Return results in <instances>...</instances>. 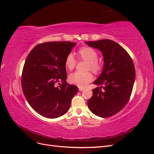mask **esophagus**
<instances>
[{"label":"esophagus","instance_id":"34e87169","mask_svg":"<svg viewBox=\"0 0 154 154\" xmlns=\"http://www.w3.org/2000/svg\"><path fill=\"white\" fill-rule=\"evenodd\" d=\"M84 90H85L84 88H82V87H79V90L80 91H83Z\"/></svg>","mask_w":154,"mask_h":154}]
</instances>
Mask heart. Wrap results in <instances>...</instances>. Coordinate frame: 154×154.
Returning <instances> with one entry per match:
<instances>
[{
    "instance_id": "heart-1",
    "label": "heart",
    "mask_w": 154,
    "mask_h": 154,
    "mask_svg": "<svg viewBox=\"0 0 154 154\" xmlns=\"http://www.w3.org/2000/svg\"><path fill=\"white\" fill-rule=\"evenodd\" d=\"M80 57L88 62L87 69H91L94 72L97 73L101 69V64L97 60L98 55L95 50L90 47H83L79 50ZM76 65V59L73 54L70 53L66 57L65 66L69 70H72ZM93 75L90 72H79L71 73L68 77V81L71 84L79 87H85L93 80Z\"/></svg>"
}]
</instances>
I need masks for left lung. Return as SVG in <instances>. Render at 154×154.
Here are the masks:
<instances>
[{"mask_svg": "<svg viewBox=\"0 0 154 154\" xmlns=\"http://www.w3.org/2000/svg\"><path fill=\"white\" fill-rule=\"evenodd\" d=\"M86 44L103 53L104 63L101 74L94 82L101 86L92 90L93 95L88 100V106L96 116L111 117L129 101L135 78L133 60L123 48L112 40L103 39Z\"/></svg>", "mask_w": 154, "mask_h": 154, "instance_id": "obj_1", "label": "left lung"}]
</instances>
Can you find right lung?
Returning <instances> with one entry per match:
<instances>
[{"instance_id":"right-lung-1","label":"right lung","mask_w":154,"mask_h":154,"mask_svg":"<svg viewBox=\"0 0 154 154\" xmlns=\"http://www.w3.org/2000/svg\"><path fill=\"white\" fill-rule=\"evenodd\" d=\"M75 45L69 41L38 44L26 59L22 88L29 104L44 117L54 119L64 115L78 92L77 86L66 82L65 66L66 57Z\"/></svg>"}]
</instances>
